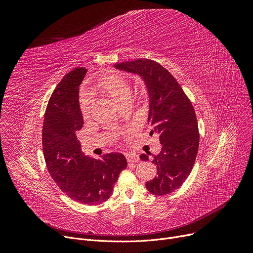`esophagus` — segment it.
<instances>
[{
    "label": "esophagus",
    "instance_id": "34e87169",
    "mask_svg": "<svg viewBox=\"0 0 253 253\" xmlns=\"http://www.w3.org/2000/svg\"><path fill=\"white\" fill-rule=\"evenodd\" d=\"M128 163H137L139 162V157L135 154H128L126 155Z\"/></svg>",
    "mask_w": 253,
    "mask_h": 253
}]
</instances>
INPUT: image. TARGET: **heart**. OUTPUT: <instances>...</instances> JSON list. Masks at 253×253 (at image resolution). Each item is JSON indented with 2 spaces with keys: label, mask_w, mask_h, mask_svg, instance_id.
Wrapping results in <instances>:
<instances>
[{
  "label": "heart",
  "mask_w": 253,
  "mask_h": 253,
  "mask_svg": "<svg viewBox=\"0 0 253 253\" xmlns=\"http://www.w3.org/2000/svg\"><path fill=\"white\" fill-rule=\"evenodd\" d=\"M93 89L111 96L116 102L121 104L131 96V87L126 80L119 75H110L97 79ZM92 106V98L89 93L84 92L80 97V108L84 118H88Z\"/></svg>",
  "instance_id": "b5f03b06"
}]
</instances>
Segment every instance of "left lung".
<instances>
[{"instance_id":"obj_1","label":"left lung","mask_w":253,"mask_h":253,"mask_svg":"<svg viewBox=\"0 0 253 253\" xmlns=\"http://www.w3.org/2000/svg\"><path fill=\"white\" fill-rule=\"evenodd\" d=\"M120 71L136 74L144 81L149 94L148 123L159 136L161 152L154 156L157 176L145 187L154 195H167L179 189L191 173L199 149L198 122L193 104L165 68L151 59L116 63ZM142 161L149 156L140 155Z\"/></svg>"}]
</instances>
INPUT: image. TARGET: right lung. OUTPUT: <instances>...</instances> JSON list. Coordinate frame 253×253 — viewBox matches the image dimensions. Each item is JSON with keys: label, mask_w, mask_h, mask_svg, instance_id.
<instances>
[{"label": "right lung", "mask_w": 253, "mask_h": 253, "mask_svg": "<svg viewBox=\"0 0 253 253\" xmlns=\"http://www.w3.org/2000/svg\"><path fill=\"white\" fill-rule=\"evenodd\" d=\"M86 73L85 68L74 69L53 91L44 117L43 153L51 177L66 196L81 204L98 205L112 196L127 161L120 153L103 155L98 160L82 153L76 133L84 123L79 86Z\"/></svg>", "instance_id": "1"}]
</instances>
